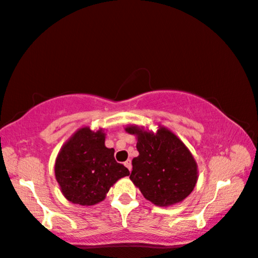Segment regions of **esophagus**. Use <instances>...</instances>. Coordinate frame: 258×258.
Returning a JSON list of instances; mask_svg holds the SVG:
<instances>
[{
  "mask_svg": "<svg viewBox=\"0 0 258 258\" xmlns=\"http://www.w3.org/2000/svg\"><path fill=\"white\" fill-rule=\"evenodd\" d=\"M124 165L126 166V168H127L130 172H131V171H132V161H131L130 159H128V160H126V161H125V163H124Z\"/></svg>",
  "mask_w": 258,
  "mask_h": 258,
  "instance_id": "34e87169",
  "label": "esophagus"
}]
</instances>
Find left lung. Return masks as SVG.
Here are the masks:
<instances>
[{"label":"left lung","mask_w":258,"mask_h":258,"mask_svg":"<svg viewBox=\"0 0 258 258\" xmlns=\"http://www.w3.org/2000/svg\"><path fill=\"white\" fill-rule=\"evenodd\" d=\"M125 131L137 137L139 156L132 160L130 178L147 200L167 207L182 203L198 181L197 161L177 135L158 125L152 132L137 125Z\"/></svg>","instance_id":"obj_1"}]
</instances>
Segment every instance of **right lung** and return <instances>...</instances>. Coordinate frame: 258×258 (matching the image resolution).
<instances>
[{"mask_svg": "<svg viewBox=\"0 0 258 258\" xmlns=\"http://www.w3.org/2000/svg\"><path fill=\"white\" fill-rule=\"evenodd\" d=\"M102 128L90 126L77 130L61 147L55 158L54 174L60 190L68 202L92 206L106 198L108 191L130 171L117 163L115 150L104 145Z\"/></svg>", "mask_w": 258, "mask_h": 258, "instance_id": "1", "label": "right lung"}]
</instances>
